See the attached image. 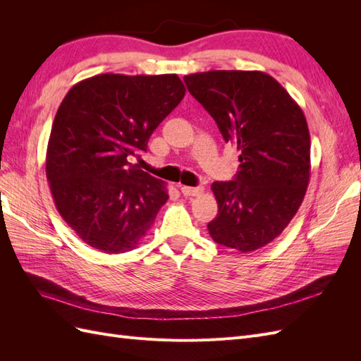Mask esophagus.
Returning a JSON list of instances; mask_svg holds the SVG:
<instances>
[{
  "label": "esophagus",
  "instance_id": "1",
  "mask_svg": "<svg viewBox=\"0 0 361 361\" xmlns=\"http://www.w3.org/2000/svg\"><path fill=\"white\" fill-rule=\"evenodd\" d=\"M180 191L185 197H194V195H200L203 192V187H182Z\"/></svg>",
  "mask_w": 361,
  "mask_h": 361
}]
</instances>
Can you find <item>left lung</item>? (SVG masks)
Returning a JSON list of instances; mask_svg holds the SVG:
<instances>
[{
  "instance_id": "8db88e82",
  "label": "left lung",
  "mask_w": 361,
  "mask_h": 361,
  "mask_svg": "<svg viewBox=\"0 0 361 361\" xmlns=\"http://www.w3.org/2000/svg\"><path fill=\"white\" fill-rule=\"evenodd\" d=\"M188 92L239 150L232 180L214 182L218 203L207 224L214 241L247 253L277 238L297 214L310 179V135L289 93L259 71L187 75Z\"/></svg>"
}]
</instances>
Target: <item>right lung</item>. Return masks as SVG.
Wrapping results in <instances>:
<instances>
[{
	"label": "right lung",
	"mask_w": 361,
	"mask_h": 361,
	"mask_svg": "<svg viewBox=\"0 0 361 361\" xmlns=\"http://www.w3.org/2000/svg\"><path fill=\"white\" fill-rule=\"evenodd\" d=\"M183 96L173 73H102L64 96L48 141L47 178L57 211L87 245L125 253L154 224L169 199L166 183L129 158L147 150Z\"/></svg>",
	"instance_id": "add662e5"
}]
</instances>
